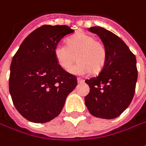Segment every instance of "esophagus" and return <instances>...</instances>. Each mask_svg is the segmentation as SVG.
Listing matches in <instances>:
<instances>
[{"label": "esophagus", "instance_id": "34e87169", "mask_svg": "<svg viewBox=\"0 0 146 146\" xmlns=\"http://www.w3.org/2000/svg\"><path fill=\"white\" fill-rule=\"evenodd\" d=\"M78 83H83L84 82V80H83L82 78H78Z\"/></svg>", "mask_w": 146, "mask_h": 146}]
</instances>
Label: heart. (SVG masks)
Listing matches in <instances>:
<instances>
[{"instance_id":"b5f03b06","label":"heart","mask_w":146,"mask_h":146,"mask_svg":"<svg viewBox=\"0 0 146 146\" xmlns=\"http://www.w3.org/2000/svg\"><path fill=\"white\" fill-rule=\"evenodd\" d=\"M54 56L58 64L66 72L71 71L77 58L79 62L72 70L77 74H86L90 71L98 73L107 60V52L103 43L85 33H79L68 38L67 46L56 45Z\"/></svg>"}]
</instances>
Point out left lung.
Segmentation results:
<instances>
[{
    "instance_id": "1",
    "label": "left lung",
    "mask_w": 146,
    "mask_h": 146,
    "mask_svg": "<svg viewBox=\"0 0 146 146\" xmlns=\"http://www.w3.org/2000/svg\"><path fill=\"white\" fill-rule=\"evenodd\" d=\"M98 35L107 52V60L98 76L86 79L90 93L85 97L89 111L95 117H118L133 100L137 81V60L114 33L99 27L89 28Z\"/></svg>"
}]
</instances>
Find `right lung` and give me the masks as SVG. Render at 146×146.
Listing matches in <instances>:
<instances>
[{
	"label": "right lung",
	"instance_id": "add662e5",
	"mask_svg": "<svg viewBox=\"0 0 146 146\" xmlns=\"http://www.w3.org/2000/svg\"><path fill=\"white\" fill-rule=\"evenodd\" d=\"M73 32L67 26L43 25L24 39L13 56L9 93L18 112L31 122L46 123L56 117L78 84L54 56L59 42Z\"/></svg>",
	"mask_w": 146,
	"mask_h": 146
}]
</instances>
